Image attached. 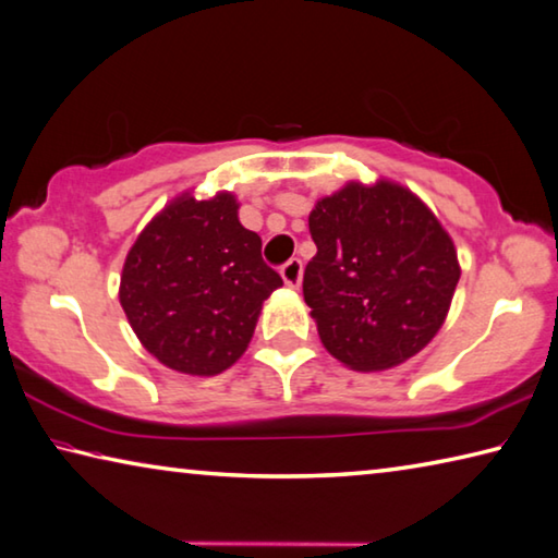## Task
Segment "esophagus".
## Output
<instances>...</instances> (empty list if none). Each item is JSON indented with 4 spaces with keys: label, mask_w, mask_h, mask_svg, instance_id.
Instances as JSON below:
<instances>
[{
    "label": "esophagus",
    "mask_w": 558,
    "mask_h": 558,
    "mask_svg": "<svg viewBox=\"0 0 558 558\" xmlns=\"http://www.w3.org/2000/svg\"><path fill=\"white\" fill-rule=\"evenodd\" d=\"M301 274H304V264L301 259H289L284 267H281V279H284V284L296 289L301 284Z\"/></svg>",
    "instance_id": "esophagus-1"
}]
</instances>
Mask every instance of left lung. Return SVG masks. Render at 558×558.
<instances>
[{
  "instance_id": "8db88e82",
  "label": "left lung",
  "mask_w": 558,
  "mask_h": 558,
  "mask_svg": "<svg viewBox=\"0 0 558 558\" xmlns=\"http://www.w3.org/2000/svg\"><path fill=\"white\" fill-rule=\"evenodd\" d=\"M316 257L304 301L324 349L345 368L405 363L440 331L460 262L452 236L413 190L378 178L345 182L308 215Z\"/></svg>"
}]
</instances>
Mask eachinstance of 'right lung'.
I'll return each instance as SVG.
<instances>
[{
	"mask_svg": "<svg viewBox=\"0 0 558 558\" xmlns=\"http://www.w3.org/2000/svg\"><path fill=\"white\" fill-rule=\"evenodd\" d=\"M232 193H182L128 252L118 299L143 349L187 376H217L242 359L262 304L284 281L262 259Z\"/></svg>",
	"mask_w": 558,
	"mask_h": 558,
	"instance_id": "right-lung-1",
	"label": "right lung"
}]
</instances>
